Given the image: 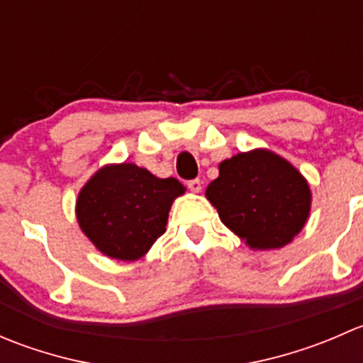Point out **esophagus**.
Wrapping results in <instances>:
<instances>
[{
  "label": "esophagus",
  "instance_id": "34e87169",
  "mask_svg": "<svg viewBox=\"0 0 363 363\" xmlns=\"http://www.w3.org/2000/svg\"><path fill=\"white\" fill-rule=\"evenodd\" d=\"M188 188H189V191L200 193V191H202V181H200V179H193V181H188Z\"/></svg>",
  "mask_w": 363,
  "mask_h": 363
}]
</instances>
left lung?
Listing matches in <instances>:
<instances>
[{
  "label": "left lung",
  "instance_id": "obj_1",
  "mask_svg": "<svg viewBox=\"0 0 363 363\" xmlns=\"http://www.w3.org/2000/svg\"><path fill=\"white\" fill-rule=\"evenodd\" d=\"M207 200L219 219L255 251L281 250L306 226L311 214L307 179L269 149L239 152L219 163Z\"/></svg>",
  "mask_w": 363,
  "mask_h": 363
}]
</instances>
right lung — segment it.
I'll return each instance as SVG.
<instances>
[{
	"label": "right lung",
	"instance_id": "obj_1",
	"mask_svg": "<svg viewBox=\"0 0 363 363\" xmlns=\"http://www.w3.org/2000/svg\"><path fill=\"white\" fill-rule=\"evenodd\" d=\"M184 191L177 179L135 163L105 164L79 191L77 223L105 256L137 262L163 235L172 203Z\"/></svg>",
	"mask_w": 363,
	"mask_h": 363
}]
</instances>
